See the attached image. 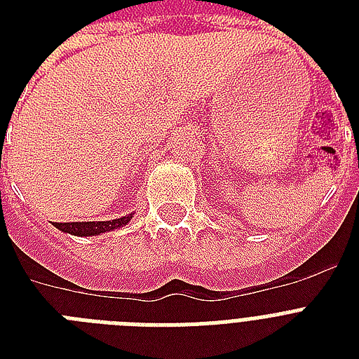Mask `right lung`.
Here are the masks:
<instances>
[{
    "mask_svg": "<svg viewBox=\"0 0 359 359\" xmlns=\"http://www.w3.org/2000/svg\"><path fill=\"white\" fill-rule=\"evenodd\" d=\"M132 218H134V216L128 214V216L109 219V222H70V224H53V225H55V229H59L61 233H69V235L98 236V235H104V233H109V231L119 229V227H124V225L128 224Z\"/></svg>",
    "mask_w": 359,
    "mask_h": 359,
    "instance_id": "1",
    "label": "right lung"
}]
</instances>
